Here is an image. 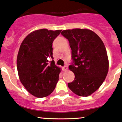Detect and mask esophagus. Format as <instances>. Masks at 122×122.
I'll list each match as a JSON object with an SVG mask.
<instances>
[{"label": "esophagus", "mask_w": 122, "mask_h": 122, "mask_svg": "<svg viewBox=\"0 0 122 122\" xmlns=\"http://www.w3.org/2000/svg\"><path fill=\"white\" fill-rule=\"evenodd\" d=\"M62 69H63L64 71H66V70H67V69H68L67 66L66 65H65L63 67H62Z\"/></svg>", "instance_id": "1"}]
</instances>
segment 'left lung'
<instances>
[{
  "mask_svg": "<svg viewBox=\"0 0 122 122\" xmlns=\"http://www.w3.org/2000/svg\"><path fill=\"white\" fill-rule=\"evenodd\" d=\"M61 34L69 40L71 49L73 61L69 68L75 79L68 87L77 95L88 96L99 88L107 75L109 62L104 44L89 29L64 30Z\"/></svg>",
  "mask_w": 122,
  "mask_h": 122,
  "instance_id": "obj_1",
  "label": "left lung"
}]
</instances>
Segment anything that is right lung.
Returning <instances> with one entry per match:
<instances>
[{
  "label": "right lung",
  "instance_id": "obj_1",
  "mask_svg": "<svg viewBox=\"0 0 122 122\" xmlns=\"http://www.w3.org/2000/svg\"><path fill=\"white\" fill-rule=\"evenodd\" d=\"M61 30L41 29L24 39L17 58V67L21 84L29 93L44 97L53 92L61 70L55 64L52 43ZM52 60L51 61L49 60Z\"/></svg>",
  "mask_w": 122,
  "mask_h": 122
}]
</instances>
